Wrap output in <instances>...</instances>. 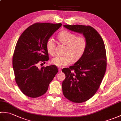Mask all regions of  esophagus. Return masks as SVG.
<instances>
[{"instance_id":"obj_1","label":"esophagus","mask_w":121,"mask_h":121,"mask_svg":"<svg viewBox=\"0 0 121 121\" xmlns=\"http://www.w3.org/2000/svg\"><path fill=\"white\" fill-rule=\"evenodd\" d=\"M58 70H59V72H61V68H59L58 69Z\"/></svg>"}]
</instances>
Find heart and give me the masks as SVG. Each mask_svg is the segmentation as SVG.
<instances>
[{"mask_svg":"<svg viewBox=\"0 0 121 121\" xmlns=\"http://www.w3.org/2000/svg\"><path fill=\"white\" fill-rule=\"evenodd\" d=\"M58 39L62 44L66 46L62 56H56L53 58L51 62L58 67L62 68L72 61L80 59L85 51L87 46L86 38L83 36H76V35L65 30L59 33ZM46 49L50 55L55 54V43L53 39H49L46 42Z\"/></svg>","mask_w":121,"mask_h":121,"instance_id":"b5f03b06","label":"heart"}]
</instances>
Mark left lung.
<instances>
[{
	"label": "left lung",
	"mask_w": 121,
	"mask_h": 121,
	"mask_svg": "<svg viewBox=\"0 0 121 121\" xmlns=\"http://www.w3.org/2000/svg\"><path fill=\"white\" fill-rule=\"evenodd\" d=\"M63 26L83 34L87 41L86 50L81 58L73 65L62 70L65 75L62 82L64 96L72 102L81 103L93 96L101 83L107 68L106 48L101 36L91 26Z\"/></svg>",
	"instance_id": "left-lung-1"
}]
</instances>
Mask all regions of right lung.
Listing matches in <instances>:
<instances>
[{
  "label": "right lung",
  "mask_w": 121,
  "mask_h": 121,
  "mask_svg": "<svg viewBox=\"0 0 121 121\" xmlns=\"http://www.w3.org/2000/svg\"><path fill=\"white\" fill-rule=\"evenodd\" d=\"M61 25L35 23L27 28L17 40L13 56V68L18 87L28 97L37 98L44 94L58 73L55 65L40 69L37 65L49 60L46 42Z\"/></svg>",
  "instance_id": "obj_1"
}]
</instances>
